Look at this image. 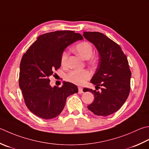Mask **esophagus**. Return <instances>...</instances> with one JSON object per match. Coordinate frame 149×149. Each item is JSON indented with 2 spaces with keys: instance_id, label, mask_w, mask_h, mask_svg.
I'll list each match as a JSON object with an SVG mask.
<instances>
[{
  "instance_id": "obj_1",
  "label": "esophagus",
  "mask_w": 149,
  "mask_h": 149,
  "mask_svg": "<svg viewBox=\"0 0 149 149\" xmlns=\"http://www.w3.org/2000/svg\"><path fill=\"white\" fill-rule=\"evenodd\" d=\"M78 93L79 94H82V93H83V88H81V87H78Z\"/></svg>"
}]
</instances>
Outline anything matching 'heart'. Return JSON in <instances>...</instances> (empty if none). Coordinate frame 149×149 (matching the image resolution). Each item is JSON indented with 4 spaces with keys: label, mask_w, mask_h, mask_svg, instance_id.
Returning a JSON list of instances; mask_svg holds the SVG:
<instances>
[{
    "label": "heart",
    "mask_w": 149,
    "mask_h": 149,
    "mask_svg": "<svg viewBox=\"0 0 149 149\" xmlns=\"http://www.w3.org/2000/svg\"><path fill=\"white\" fill-rule=\"evenodd\" d=\"M74 50L83 58L84 59H89L92 56L94 50L92 46L87 42H81L75 46ZM68 52L65 51L63 52L61 57V64L63 66H66L68 59ZM91 74L87 70H72L67 75V79L70 82L78 85H82L88 80Z\"/></svg>",
    "instance_id": "heart-1"
}]
</instances>
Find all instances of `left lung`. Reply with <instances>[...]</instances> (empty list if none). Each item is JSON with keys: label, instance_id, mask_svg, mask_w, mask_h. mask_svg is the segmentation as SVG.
<instances>
[{"label": "left lung", "instance_id": "obj_1", "mask_svg": "<svg viewBox=\"0 0 149 149\" xmlns=\"http://www.w3.org/2000/svg\"><path fill=\"white\" fill-rule=\"evenodd\" d=\"M83 36L94 44L100 54V61L91 82L95 89L102 87L100 92L84 88L91 92L94 100L88 109L95 115L107 116L123 106L130 90L131 72L127 57L117 43L103 33L84 31Z\"/></svg>", "mask_w": 149, "mask_h": 149}]
</instances>
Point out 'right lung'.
<instances>
[{"label": "right lung", "instance_id": "right-lung-1", "mask_svg": "<svg viewBox=\"0 0 149 149\" xmlns=\"http://www.w3.org/2000/svg\"><path fill=\"white\" fill-rule=\"evenodd\" d=\"M74 31H55L37 37L20 64L19 84L26 107L38 117L56 118L66 104L69 95L78 92L74 84L64 82L61 87L49 85V77L61 66V57L67 46L83 39Z\"/></svg>", "mask_w": 149, "mask_h": 149}]
</instances>
